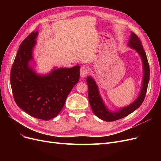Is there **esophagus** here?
I'll return each instance as SVG.
<instances>
[{
	"instance_id": "1",
	"label": "esophagus",
	"mask_w": 161,
	"mask_h": 161,
	"mask_svg": "<svg viewBox=\"0 0 161 161\" xmlns=\"http://www.w3.org/2000/svg\"><path fill=\"white\" fill-rule=\"evenodd\" d=\"M80 72V76L82 78H84L89 73V69H88V68H87V67L83 66V67H81Z\"/></svg>"
}]
</instances>
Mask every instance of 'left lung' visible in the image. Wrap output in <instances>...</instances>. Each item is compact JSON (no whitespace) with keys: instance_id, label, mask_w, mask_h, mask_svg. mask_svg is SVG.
I'll return each instance as SVG.
<instances>
[{"instance_id":"1","label":"left lung","mask_w":161,"mask_h":161,"mask_svg":"<svg viewBox=\"0 0 161 161\" xmlns=\"http://www.w3.org/2000/svg\"><path fill=\"white\" fill-rule=\"evenodd\" d=\"M127 46L138 53L141 60H142L143 69L142 86H141L138 97L132 103L114 111L110 110L102 99L99 86L97 85L95 79L91 76H87L86 78V82L89 87L88 97L92 111L97 118L106 121L118 120L132 113L142 103L146 93H147L150 79V68L147 55L143 49V46L139 38L134 33H131Z\"/></svg>"}]
</instances>
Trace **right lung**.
<instances>
[{
	"instance_id": "obj_1",
	"label": "right lung",
	"mask_w": 161,
	"mask_h": 161,
	"mask_svg": "<svg viewBox=\"0 0 161 161\" xmlns=\"http://www.w3.org/2000/svg\"><path fill=\"white\" fill-rule=\"evenodd\" d=\"M38 33L33 31L19 46L11 68V85L18 107L33 118L49 120L61 111L79 82L80 66L54 67L47 74L37 73L33 53Z\"/></svg>"
}]
</instances>
